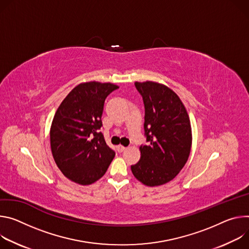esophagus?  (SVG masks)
<instances>
[{"label": "esophagus", "mask_w": 249, "mask_h": 249, "mask_svg": "<svg viewBox=\"0 0 249 249\" xmlns=\"http://www.w3.org/2000/svg\"><path fill=\"white\" fill-rule=\"evenodd\" d=\"M117 149H118V151H119V152H123V151L125 149V147H124V146H123V145H119V146L117 147Z\"/></svg>", "instance_id": "obj_1"}]
</instances>
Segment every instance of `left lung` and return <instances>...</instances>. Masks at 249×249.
Masks as SVG:
<instances>
[{"label":"left lung","mask_w":249,"mask_h":249,"mask_svg":"<svg viewBox=\"0 0 249 249\" xmlns=\"http://www.w3.org/2000/svg\"><path fill=\"white\" fill-rule=\"evenodd\" d=\"M144 104V135L141 159L131 172L142 184L154 187L174 179L186 164L192 144L187 110L175 92L156 82L134 83Z\"/></svg>","instance_id":"8db88e82"}]
</instances>
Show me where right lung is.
Instances as JSON below:
<instances>
[{
	"label": "right lung",
	"mask_w": 249,
	"mask_h": 249,
	"mask_svg": "<svg viewBox=\"0 0 249 249\" xmlns=\"http://www.w3.org/2000/svg\"><path fill=\"white\" fill-rule=\"evenodd\" d=\"M118 88L112 83H82L55 113L50 128L52 155L64 176L75 183L99 180L116 155L99 129L105 100Z\"/></svg>",
	"instance_id": "add662e5"
}]
</instances>
